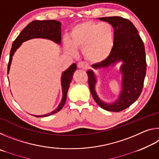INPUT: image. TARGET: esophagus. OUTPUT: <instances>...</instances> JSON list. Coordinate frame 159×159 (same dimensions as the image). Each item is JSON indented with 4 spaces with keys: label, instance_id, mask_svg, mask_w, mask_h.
<instances>
[{
    "label": "esophagus",
    "instance_id": "obj_1",
    "mask_svg": "<svg viewBox=\"0 0 159 159\" xmlns=\"http://www.w3.org/2000/svg\"><path fill=\"white\" fill-rule=\"evenodd\" d=\"M78 67H79V69H86L87 68V64H86L85 62H83V61H80V62L78 63L77 64Z\"/></svg>",
    "mask_w": 159,
    "mask_h": 159
}]
</instances>
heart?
<instances>
[{
    "label": "heart",
    "instance_id": "1",
    "mask_svg": "<svg viewBox=\"0 0 159 159\" xmlns=\"http://www.w3.org/2000/svg\"><path fill=\"white\" fill-rule=\"evenodd\" d=\"M114 46V31L107 22L100 24L84 21L75 25L64 42L66 52L74 55L76 49H83L86 60L100 63L109 57Z\"/></svg>",
    "mask_w": 159,
    "mask_h": 159
}]
</instances>
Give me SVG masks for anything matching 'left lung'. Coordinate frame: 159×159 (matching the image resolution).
<instances>
[{
  "instance_id": "obj_1",
  "label": "left lung",
  "mask_w": 159,
  "mask_h": 159,
  "mask_svg": "<svg viewBox=\"0 0 159 159\" xmlns=\"http://www.w3.org/2000/svg\"><path fill=\"white\" fill-rule=\"evenodd\" d=\"M114 29V46L109 57L100 63L93 64L95 69L107 68L122 61L120 72L122 76V89L118 98L107 103L99 98L95 90L97 78L93 70H88L90 93L96 103L103 109L118 112L130 107L139 98L143 88L146 75V55L143 41L138 29L127 19L120 17H99Z\"/></svg>"
}]
</instances>
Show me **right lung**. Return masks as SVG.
Here are the masks:
<instances>
[{
	"mask_svg": "<svg viewBox=\"0 0 159 159\" xmlns=\"http://www.w3.org/2000/svg\"><path fill=\"white\" fill-rule=\"evenodd\" d=\"M61 25L60 21L56 20H35L29 23L26 27L21 31L20 35L13 42L11 50H10V59L7 65V74H9L10 65H11L12 56L15 51L20 47L21 43L28 40L33 39H45L50 40L55 43H61ZM76 64L74 63L70 66L66 71H64L61 77V90H62V98L58 107L54 111L45 115H33L36 117H45L52 115L60 111L65 104L67 92H68L69 85L73 78V74L76 70Z\"/></svg>",
	"mask_w": 159,
	"mask_h": 159,
	"instance_id": "right-lung-1",
	"label": "right lung"
}]
</instances>
